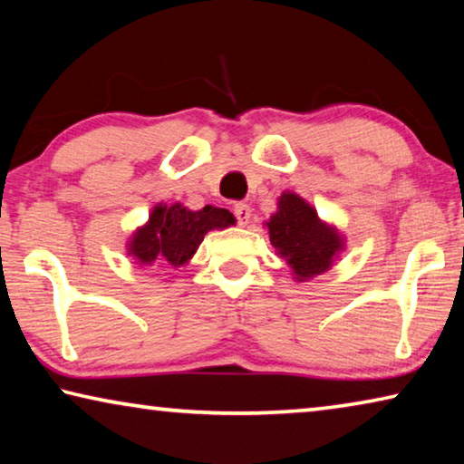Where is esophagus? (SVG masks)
<instances>
[{
  "label": "esophagus",
  "instance_id": "34e87169",
  "mask_svg": "<svg viewBox=\"0 0 464 464\" xmlns=\"http://www.w3.org/2000/svg\"><path fill=\"white\" fill-rule=\"evenodd\" d=\"M233 215H235V218H237V225L246 227V225L249 223V217H251L249 204H246V202H235V204H233Z\"/></svg>",
  "mask_w": 464,
  "mask_h": 464
}]
</instances>
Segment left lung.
I'll list each match as a JSON object with an SVG mask.
<instances>
[{
    "label": "left lung",
    "mask_w": 464,
    "mask_h": 464,
    "mask_svg": "<svg viewBox=\"0 0 464 464\" xmlns=\"http://www.w3.org/2000/svg\"><path fill=\"white\" fill-rule=\"evenodd\" d=\"M266 227L270 243L280 257H286L298 282L332 268L337 251L343 249L340 233L321 221L315 208L293 192L280 196L278 210Z\"/></svg>",
    "instance_id": "8db88e82"
}]
</instances>
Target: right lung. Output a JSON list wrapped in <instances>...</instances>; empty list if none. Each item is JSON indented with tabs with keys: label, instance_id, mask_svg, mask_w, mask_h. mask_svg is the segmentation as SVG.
<instances>
[{
	"label": "right lung",
	"instance_id": "add662e5",
	"mask_svg": "<svg viewBox=\"0 0 464 464\" xmlns=\"http://www.w3.org/2000/svg\"><path fill=\"white\" fill-rule=\"evenodd\" d=\"M229 225H235V217L227 208L188 210L179 202L171 207L157 204L147 225L132 235L129 256L139 264L169 262L178 268L190 260L210 229H227Z\"/></svg>",
	"mask_w": 464,
	"mask_h": 464
}]
</instances>
